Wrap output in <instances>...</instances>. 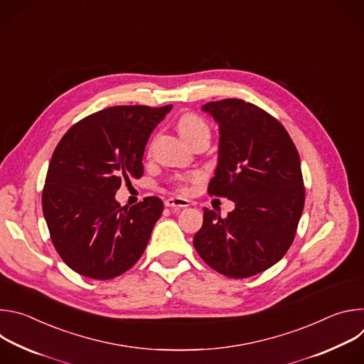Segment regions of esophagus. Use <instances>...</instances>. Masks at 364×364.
<instances>
[{
    "label": "esophagus",
    "mask_w": 364,
    "mask_h": 364,
    "mask_svg": "<svg viewBox=\"0 0 364 364\" xmlns=\"http://www.w3.org/2000/svg\"><path fill=\"white\" fill-rule=\"evenodd\" d=\"M167 207H171V209H178V207H187L190 205V201L186 198H178V197H170L164 201Z\"/></svg>",
    "instance_id": "34e87169"
}]
</instances>
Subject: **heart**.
Here are the masks:
<instances>
[{"instance_id":"heart-1","label":"heart","mask_w":364,"mask_h":364,"mask_svg":"<svg viewBox=\"0 0 364 364\" xmlns=\"http://www.w3.org/2000/svg\"><path fill=\"white\" fill-rule=\"evenodd\" d=\"M178 131H180L181 136L186 141H190L191 138H194L196 135H200V134H210L209 127H207L204 119L201 117H198L197 114H193V112L184 114L178 119ZM198 178H200L198 174H190V176L178 177L174 183V187L180 193H187L188 191V184L193 183V181H197Z\"/></svg>"}]
</instances>
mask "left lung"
Instances as JSON below:
<instances>
[{
	"mask_svg": "<svg viewBox=\"0 0 364 364\" xmlns=\"http://www.w3.org/2000/svg\"><path fill=\"white\" fill-rule=\"evenodd\" d=\"M201 109L220 129L207 193L236 207L226 218L204 207L193 245L219 274L249 278L281 261L294 242L305 201L299 154L284 125L250 102L229 97Z\"/></svg>",
	"mask_w": 364,
	"mask_h": 364,
	"instance_id": "8db88e82",
	"label": "left lung"
}]
</instances>
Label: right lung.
<instances>
[{
    "label": "right lung",
    "mask_w": 364,
    "mask_h": 364,
    "mask_svg": "<svg viewBox=\"0 0 364 364\" xmlns=\"http://www.w3.org/2000/svg\"><path fill=\"white\" fill-rule=\"evenodd\" d=\"M173 105L112 107L76 122L59 141L41 194L43 215L63 262L86 278L112 279L144 253L164 203L121 207V184L144 174L148 138Z\"/></svg>",
    "instance_id": "right-lung-1"
}]
</instances>
